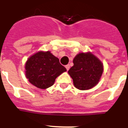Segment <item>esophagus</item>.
<instances>
[{
	"label": "esophagus",
	"mask_w": 128,
	"mask_h": 128,
	"mask_svg": "<svg viewBox=\"0 0 128 128\" xmlns=\"http://www.w3.org/2000/svg\"><path fill=\"white\" fill-rule=\"evenodd\" d=\"M65 67H66V70H67L68 71V70L70 69V65H69V64H67V65H66V66H65Z\"/></svg>",
	"instance_id": "obj_1"
}]
</instances>
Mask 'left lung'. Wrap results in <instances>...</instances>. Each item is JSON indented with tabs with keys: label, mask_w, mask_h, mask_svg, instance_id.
<instances>
[{
	"label": "left lung",
	"mask_w": 128,
	"mask_h": 128,
	"mask_svg": "<svg viewBox=\"0 0 128 128\" xmlns=\"http://www.w3.org/2000/svg\"><path fill=\"white\" fill-rule=\"evenodd\" d=\"M74 66L68 74L73 79L74 85L80 90L91 89L99 82L103 72V65L90 52L80 53L73 60Z\"/></svg>",
	"instance_id": "1"
}]
</instances>
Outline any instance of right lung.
<instances>
[{
  "mask_svg": "<svg viewBox=\"0 0 128 128\" xmlns=\"http://www.w3.org/2000/svg\"><path fill=\"white\" fill-rule=\"evenodd\" d=\"M66 71L59 59L50 51L35 54L28 59L26 64V78L39 89H46L52 86L57 77Z\"/></svg>",
  "mask_w": 128,
  "mask_h": 128,
  "instance_id": "add662e5",
  "label": "right lung"
}]
</instances>
